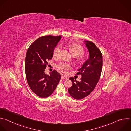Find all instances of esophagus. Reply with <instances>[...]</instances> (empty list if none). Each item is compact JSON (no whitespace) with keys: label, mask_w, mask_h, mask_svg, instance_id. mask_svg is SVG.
Segmentation results:
<instances>
[{"label":"esophagus","mask_w":131,"mask_h":131,"mask_svg":"<svg viewBox=\"0 0 131 131\" xmlns=\"http://www.w3.org/2000/svg\"><path fill=\"white\" fill-rule=\"evenodd\" d=\"M62 79H66V80H67V79H68V78L66 76H65V75H62Z\"/></svg>","instance_id":"1"}]
</instances>
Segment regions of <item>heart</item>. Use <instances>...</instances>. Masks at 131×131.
Instances as JSON below:
<instances>
[{"instance_id":"heart-1","label":"heart","mask_w":131,"mask_h":131,"mask_svg":"<svg viewBox=\"0 0 131 131\" xmlns=\"http://www.w3.org/2000/svg\"><path fill=\"white\" fill-rule=\"evenodd\" d=\"M68 47L71 52L73 56H78V59L79 60H82L84 59V48L83 47L78 43L76 42H69L67 44ZM60 46L58 45L56 47L53 51V56L54 57H58L60 53ZM58 68L63 72H66L68 70L71 69V66L70 64L65 63V62H60L57 65Z\"/></svg>"}]
</instances>
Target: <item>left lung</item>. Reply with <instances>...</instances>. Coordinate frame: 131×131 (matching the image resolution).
Instances as JSON below:
<instances>
[{"label": "left lung", "mask_w": 131, "mask_h": 131, "mask_svg": "<svg viewBox=\"0 0 131 131\" xmlns=\"http://www.w3.org/2000/svg\"><path fill=\"white\" fill-rule=\"evenodd\" d=\"M90 57L78 70L77 75L81 74L80 82L71 77L69 79L72 82V85L68 91L73 98L80 100L89 96L95 89L99 79L102 69V55L94 43L85 41Z\"/></svg>", "instance_id": "obj_1"}]
</instances>
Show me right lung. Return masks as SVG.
Segmentation results:
<instances>
[{"label":"right lung","mask_w":131,"mask_h":131,"mask_svg":"<svg viewBox=\"0 0 131 131\" xmlns=\"http://www.w3.org/2000/svg\"><path fill=\"white\" fill-rule=\"evenodd\" d=\"M62 36L47 35L37 38L28 49L25 59V73L27 82L32 92L40 98L50 96L61 80L60 74L56 70L50 75L45 69L51 60L57 44Z\"/></svg>","instance_id":"right-lung-1"}]
</instances>
